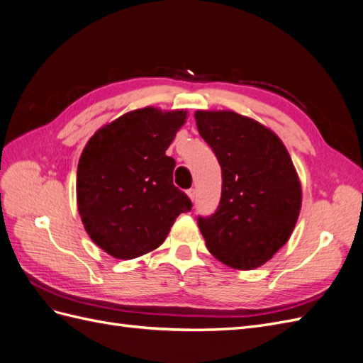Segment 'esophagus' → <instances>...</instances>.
<instances>
[{
  "mask_svg": "<svg viewBox=\"0 0 363 363\" xmlns=\"http://www.w3.org/2000/svg\"><path fill=\"white\" fill-rule=\"evenodd\" d=\"M195 195H196L195 189H189V191H188V196L191 199V201H195Z\"/></svg>",
  "mask_w": 363,
  "mask_h": 363,
  "instance_id": "obj_1",
  "label": "esophagus"
}]
</instances>
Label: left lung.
I'll return each instance as SVG.
<instances>
[{"instance_id": "1", "label": "left lung", "mask_w": 363, "mask_h": 363, "mask_svg": "<svg viewBox=\"0 0 363 363\" xmlns=\"http://www.w3.org/2000/svg\"><path fill=\"white\" fill-rule=\"evenodd\" d=\"M196 128L223 169L216 212L199 218L211 255L235 269H256L288 242L301 208V183L272 130L233 111H196Z\"/></svg>"}]
</instances>
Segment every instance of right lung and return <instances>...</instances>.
<instances>
[{
	"mask_svg": "<svg viewBox=\"0 0 363 363\" xmlns=\"http://www.w3.org/2000/svg\"><path fill=\"white\" fill-rule=\"evenodd\" d=\"M186 111L136 108L98 128L77 168V207L86 233L107 255L130 260L159 248L188 195L174 186L164 155Z\"/></svg>",
	"mask_w": 363,
	"mask_h": 363,
	"instance_id": "1",
	"label": "right lung"
}]
</instances>
